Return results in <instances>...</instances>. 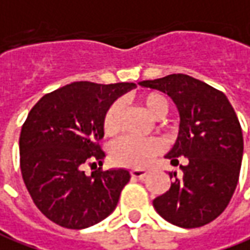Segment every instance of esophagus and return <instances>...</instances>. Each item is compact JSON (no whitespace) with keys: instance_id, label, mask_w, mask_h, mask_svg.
Returning <instances> with one entry per match:
<instances>
[{"instance_id":"1","label":"esophagus","mask_w":250,"mask_h":250,"mask_svg":"<svg viewBox=\"0 0 250 250\" xmlns=\"http://www.w3.org/2000/svg\"><path fill=\"white\" fill-rule=\"evenodd\" d=\"M131 176L135 178H145L148 176V170H144V168H133L131 170Z\"/></svg>"}]
</instances>
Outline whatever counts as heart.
Instances as JSON below:
<instances>
[{"label":"heart","mask_w":250,"mask_h":250,"mask_svg":"<svg viewBox=\"0 0 250 250\" xmlns=\"http://www.w3.org/2000/svg\"><path fill=\"white\" fill-rule=\"evenodd\" d=\"M144 109L153 119L163 117L167 113V101L158 92H149L140 98ZM120 102L110 104L104 113L102 128L106 135H115L120 130ZM162 151V142L158 138L137 140L133 137H123L113 144L110 149V158L119 166L127 167H144Z\"/></svg>","instance_id":"1"}]
</instances>
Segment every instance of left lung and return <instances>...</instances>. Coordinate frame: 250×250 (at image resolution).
I'll list each match as a JSON object with an SVG mask.
<instances>
[{
    "label": "left lung",
    "instance_id": "obj_1",
    "mask_svg": "<svg viewBox=\"0 0 250 250\" xmlns=\"http://www.w3.org/2000/svg\"><path fill=\"white\" fill-rule=\"evenodd\" d=\"M167 94L176 105L180 125L173 148L165 156L178 165L166 194L153 208L168 223L183 228L202 227L224 211L239 178L244 137L237 113L221 91L187 74H168L138 83Z\"/></svg>",
    "mask_w": 250,
    "mask_h": 250
}]
</instances>
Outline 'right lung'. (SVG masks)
Masks as SVG:
<instances>
[{
	"label": "right lung",
	"mask_w": 250,
	"mask_h": 250,
	"mask_svg": "<svg viewBox=\"0 0 250 250\" xmlns=\"http://www.w3.org/2000/svg\"><path fill=\"white\" fill-rule=\"evenodd\" d=\"M134 83L76 82L49 92L33 106L19 138L21 170L40 211L58 226L82 229L116 209L128 181L125 168L85 174V165H102V119L110 104Z\"/></svg>",
	"instance_id": "add662e5"
}]
</instances>
